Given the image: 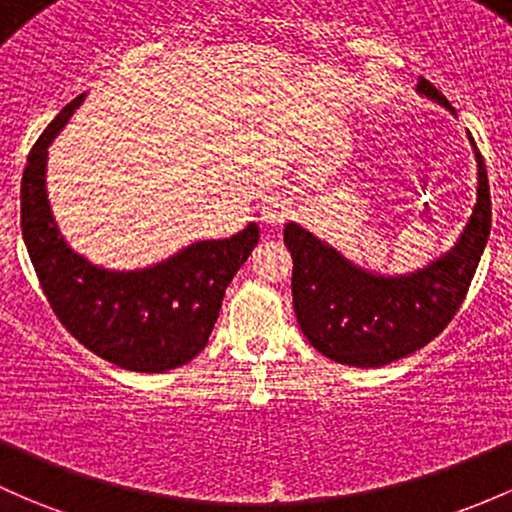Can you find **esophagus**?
I'll use <instances>...</instances> for the list:
<instances>
[{
	"label": "esophagus",
	"instance_id": "esophagus-1",
	"mask_svg": "<svg viewBox=\"0 0 512 512\" xmlns=\"http://www.w3.org/2000/svg\"><path fill=\"white\" fill-rule=\"evenodd\" d=\"M289 203L284 201L282 196H274L270 201H265V206H262V220L270 225H282L284 220L289 218Z\"/></svg>",
	"mask_w": 512,
	"mask_h": 512
}]
</instances>
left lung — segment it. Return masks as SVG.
I'll return each instance as SVG.
<instances>
[{
  "label": "left lung",
  "mask_w": 512,
  "mask_h": 512,
  "mask_svg": "<svg viewBox=\"0 0 512 512\" xmlns=\"http://www.w3.org/2000/svg\"><path fill=\"white\" fill-rule=\"evenodd\" d=\"M417 90L451 110L422 75ZM471 144L476 149L473 139ZM476 161V206L464 233L449 252L417 272L390 277L363 270L301 225H284V245L294 260V314L316 351L341 365L380 368L424 348L449 326L491 235V188L478 149Z\"/></svg>",
  "instance_id": "1"
}]
</instances>
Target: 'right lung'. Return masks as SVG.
Listing matches in <instances>:
<instances>
[{"label":"right lung","instance_id":"add662e5","mask_svg":"<svg viewBox=\"0 0 512 512\" xmlns=\"http://www.w3.org/2000/svg\"><path fill=\"white\" fill-rule=\"evenodd\" d=\"M85 95L58 112L26 159L21 235L43 294L88 351L134 373H166L206 348L225 289L260 240L250 223L228 240H201L144 270H105L63 240L46 193L48 144Z\"/></svg>","mask_w":512,"mask_h":512}]
</instances>
